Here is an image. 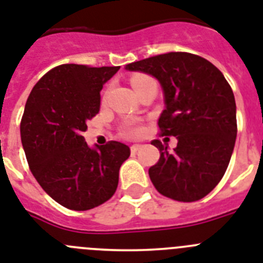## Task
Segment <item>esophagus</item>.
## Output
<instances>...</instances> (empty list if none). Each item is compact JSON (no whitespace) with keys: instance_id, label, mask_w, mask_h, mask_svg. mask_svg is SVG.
Segmentation results:
<instances>
[{"instance_id":"obj_1","label":"esophagus","mask_w":263,"mask_h":263,"mask_svg":"<svg viewBox=\"0 0 263 263\" xmlns=\"http://www.w3.org/2000/svg\"><path fill=\"white\" fill-rule=\"evenodd\" d=\"M140 148H141V145H139V144L131 145V152H132V154H136V152H138V151L140 149Z\"/></svg>"}]
</instances>
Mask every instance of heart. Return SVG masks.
<instances>
[{
	"label": "heart",
	"mask_w": 263,
	"mask_h": 263,
	"mask_svg": "<svg viewBox=\"0 0 263 263\" xmlns=\"http://www.w3.org/2000/svg\"><path fill=\"white\" fill-rule=\"evenodd\" d=\"M148 81H154V79H152L151 77H148V75H141V74L135 75V77L131 79L134 88L139 87L140 84L145 83V82ZM141 134H143V127L136 124V123H128V124H125L124 128H123V135H124L125 138H129V139L139 138Z\"/></svg>",
	"instance_id": "obj_1"
}]
</instances>
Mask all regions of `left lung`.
Returning <instances> with one entry per match:
<instances>
[{
  "label": "left lung",
  "mask_w": 263,
  "mask_h": 263,
  "mask_svg": "<svg viewBox=\"0 0 263 263\" xmlns=\"http://www.w3.org/2000/svg\"><path fill=\"white\" fill-rule=\"evenodd\" d=\"M154 75L164 91L161 136H176L168 151L160 140V159L148 173L159 193L193 202L211 193L227 172L237 136L236 100L222 72L191 52H166L125 66Z\"/></svg>",
  "instance_id": "1"
}]
</instances>
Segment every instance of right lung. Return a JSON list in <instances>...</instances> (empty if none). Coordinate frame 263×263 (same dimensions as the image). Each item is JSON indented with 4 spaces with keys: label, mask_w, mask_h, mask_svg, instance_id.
Here are the masks:
<instances>
[{
    "label": "right lung",
    "mask_w": 263,
    "mask_h": 263,
    "mask_svg": "<svg viewBox=\"0 0 263 263\" xmlns=\"http://www.w3.org/2000/svg\"><path fill=\"white\" fill-rule=\"evenodd\" d=\"M120 66L61 65L31 90L21 119V140L30 171L47 195L72 211H88L116 192L128 145L108 141L92 149L82 132L99 112L100 90Z\"/></svg>",
    "instance_id": "1"
}]
</instances>
